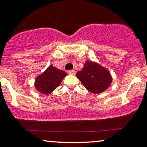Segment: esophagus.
Wrapping results in <instances>:
<instances>
[{"label":"esophagus","mask_w":147,"mask_h":147,"mask_svg":"<svg viewBox=\"0 0 147 147\" xmlns=\"http://www.w3.org/2000/svg\"><path fill=\"white\" fill-rule=\"evenodd\" d=\"M69 74H72V75H75L76 71H74V70H70V71H69Z\"/></svg>","instance_id":"1"}]
</instances>
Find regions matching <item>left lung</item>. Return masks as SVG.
I'll return each mask as SVG.
<instances>
[{"label":"left lung","instance_id":"obj_1","mask_svg":"<svg viewBox=\"0 0 147 147\" xmlns=\"http://www.w3.org/2000/svg\"><path fill=\"white\" fill-rule=\"evenodd\" d=\"M76 77L89 91L94 94L102 93L109 88L112 77L108 69L96 62L86 61L82 70L76 73Z\"/></svg>","mask_w":147,"mask_h":147}]
</instances>
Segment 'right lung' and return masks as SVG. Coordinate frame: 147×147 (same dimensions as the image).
<instances>
[{
  "label": "right lung",
  "instance_id": "1",
  "mask_svg": "<svg viewBox=\"0 0 147 147\" xmlns=\"http://www.w3.org/2000/svg\"><path fill=\"white\" fill-rule=\"evenodd\" d=\"M67 74L51 65L43 73L39 74L35 80V88L44 94H51L60 85L61 81Z\"/></svg>",
  "mask_w": 147,
  "mask_h": 147
}]
</instances>
